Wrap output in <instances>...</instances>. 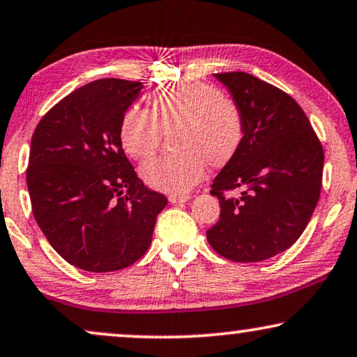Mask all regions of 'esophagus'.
<instances>
[{"instance_id": "1", "label": "esophagus", "mask_w": 357, "mask_h": 357, "mask_svg": "<svg viewBox=\"0 0 357 357\" xmlns=\"http://www.w3.org/2000/svg\"><path fill=\"white\" fill-rule=\"evenodd\" d=\"M168 199H169L171 204H183V202L189 201L191 196H189V194H169Z\"/></svg>"}]
</instances>
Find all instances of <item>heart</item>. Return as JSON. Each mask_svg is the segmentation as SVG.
<instances>
[{
    "instance_id": "b5f03b06",
    "label": "heart",
    "mask_w": 357,
    "mask_h": 357,
    "mask_svg": "<svg viewBox=\"0 0 357 357\" xmlns=\"http://www.w3.org/2000/svg\"><path fill=\"white\" fill-rule=\"evenodd\" d=\"M178 151L142 166V178L158 191L181 194L201 181L211 166H222L238 153L245 139V117L234 99L208 83L194 82L158 88L149 98V111L127 109L119 139L137 161L151 158L171 134Z\"/></svg>"
}]
</instances>
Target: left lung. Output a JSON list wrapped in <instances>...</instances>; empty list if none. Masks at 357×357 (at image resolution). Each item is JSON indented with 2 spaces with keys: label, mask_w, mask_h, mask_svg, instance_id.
Masks as SVG:
<instances>
[{
  "label": "left lung",
  "mask_w": 357,
  "mask_h": 357,
  "mask_svg": "<svg viewBox=\"0 0 357 357\" xmlns=\"http://www.w3.org/2000/svg\"><path fill=\"white\" fill-rule=\"evenodd\" d=\"M215 78L243 112L245 139L212 183L220 217L207 240L223 258L258 263L305 230L320 199L325 153L305 112L282 89L245 71ZM228 190L239 196L225 198Z\"/></svg>",
  "instance_id": "1"
}]
</instances>
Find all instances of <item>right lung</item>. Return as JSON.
<instances>
[{"instance_id":"1","label":"right lung","mask_w":357,"mask_h":357,"mask_svg":"<svg viewBox=\"0 0 357 357\" xmlns=\"http://www.w3.org/2000/svg\"><path fill=\"white\" fill-rule=\"evenodd\" d=\"M142 88L119 78L84 84L56 102L32 135V213L52 248L79 269L111 273L139 261L168 204L142 183L119 139Z\"/></svg>"}]
</instances>
